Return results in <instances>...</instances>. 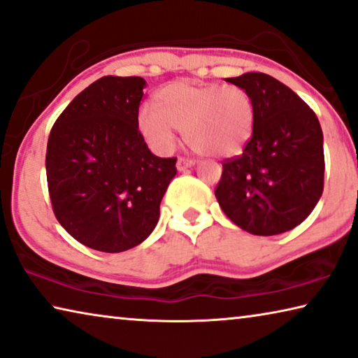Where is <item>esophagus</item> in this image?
<instances>
[{
    "label": "esophagus",
    "instance_id": "34e87169",
    "mask_svg": "<svg viewBox=\"0 0 358 358\" xmlns=\"http://www.w3.org/2000/svg\"><path fill=\"white\" fill-rule=\"evenodd\" d=\"M191 166H194V161H192V159H188V157H178L177 159V169L178 170H186Z\"/></svg>",
    "mask_w": 358,
    "mask_h": 358
}]
</instances>
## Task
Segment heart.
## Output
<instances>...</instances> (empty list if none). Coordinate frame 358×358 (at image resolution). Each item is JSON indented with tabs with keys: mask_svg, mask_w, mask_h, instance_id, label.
<instances>
[{
	"mask_svg": "<svg viewBox=\"0 0 358 358\" xmlns=\"http://www.w3.org/2000/svg\"><path fill=\"white\" fill-rule=\"evenodd\" d=\"M156 101L157 108H140L138 129L157 152L173 150L175 130H183L192 150L213 157L239 155L252 137L253 100L234 84L177 81L159 90Z\"/></svg>",
	"mask_w": 358,
	"mask_h": 358,
	"instance_id": "b5f03b06",
	"label": "heart"
}]
</instances>
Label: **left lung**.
Segmentation results:
<instances>
[{
	"mask_svg": "<svg viewBox=\"0 0 358 358\" xmlns=\"http://www.w3.org/2000/svg\"><path fill=\"white\" fill-rule=\"evenodd\" d=\"M250 94L253 132L228 157L215 188L226 217L255 236H275L309 217L323 191L325 156L319 119L290 87L264 73L226 78Z\"/></svg>",
	"mask_w": 358,
	"mask_h": 358,
	"instance_id": "8db88e82",
	"label": "left lung"
}]
</instances>
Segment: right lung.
I'll return each instance as SVG.
<instances>
[{"instance_id": "add662e5", "label": "right lung", "mask_w": 358, "mask_h": 358, "mask_svg": "<svg viewBox=\"0 0 358 358\" xmlns=\"http://www.w3.org/2000/svg\"><path fill=\"white\" fill-rule=\"evenodd\" d=\"M145 79L103 76L76 95L50 129L46 177L55 218L83 245L129 250L148 237L177 175L138 130Z\"/></svg>"}]
</instances>
